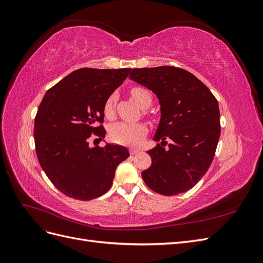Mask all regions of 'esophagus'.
<instances>
[{"mask_svg":"<svg viewBox=\"0 0 263 263\" xmlns=\"http://www.w3.org/2000/svg\"><path fill=\"white\" fill-rule=\"evenodd\" d=\"M139 153V151L137 150V149H130L129 150V154L132 155V156H134V155H137Z\"/></svg>","mask_w":263,"mask_h":263,"instance_id":"34e87169","label":"esophagus"}]
</instances>
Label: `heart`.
<instances>
[{
    "instance_id": "obj_1",
    "label": "heart",
    "mask_w": 263,
    "mask_h": 263,
    "mask_svg": "<svg viewBox=\"0 0 263 263\" xmlns=\"http://www.w3.org/2000/svg\"><path fill=\"white\" fill-rule=\"evenodd\" d=\"M130 94L134 101L140 107L149 106L153 101L151 93L141 86H135L130 90ZM117 95L116 93H110L106 98L104 105H103V113L105 117L112 118L115 112V103ZM147 134V127L141 123H126L118 122L109 126L108 137L115 144L136 146L145 137Z\"/></svg>"
}]
</instances>
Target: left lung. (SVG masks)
<instances>
[{"mask_svg": "<svg viewBox=\"0 0 263 263\" xmlns=\"http://www.w3.org/2000/svg\"><path fill=\"white\" fill-rule=\"evenodd\" d=\"M129 78L153 91L161 105L154 139L162 142L147 151L151 165L141 177L159 194L186 192L214 159L220 136L218 102L202 81L181 68H135ZM166 138L172 144L165 149Z\"/></svg>", "mask_w": 263, "mask_h": 263, "instance_id": "1", "label": "left lung"}]
</instances>
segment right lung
Listing matches in <instances>:
<instances>
[{
	"label": "right lung",
	"mask_w": 263,
	"mask_h": 263,
	"mask_svg": "<svg viewBox=\"0 0 263 263\" xmlns=\"http://www.w3.org/2000/svg\"><path fill=\"white\" fill-rule=\"evenodd\" d=\"M126 69L82 68L46 92L35 117L38 161L65 195L90 201L112 186L117 165L129 157L123 146L89 145L105 136L103 105L130 72Z\"/></svg>",
	"instance_id": "right-lung-1"
}]
</instances>
